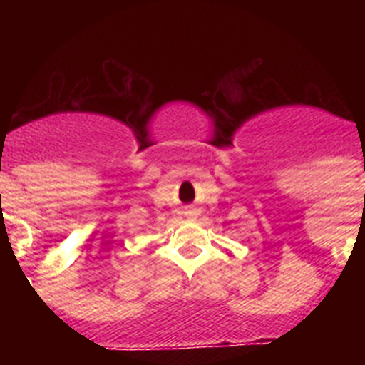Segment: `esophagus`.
<instances>
[{
    "instance_id": "esophagus-1",
    "label": "esophagus",
    "mask_w": 365,
    "mask_h": 365,
    "mask_svg": "<svg viewBox=\"0 0 365 365\" xmlns=\"http://www.w3.org/2000/svg\"><path fill=\"white\" fill-rule=\"evenodd\" d=\"M193 212H195V210H193V208H190V210H188V214H193Z\"/></svg>"
}]
</instances>
